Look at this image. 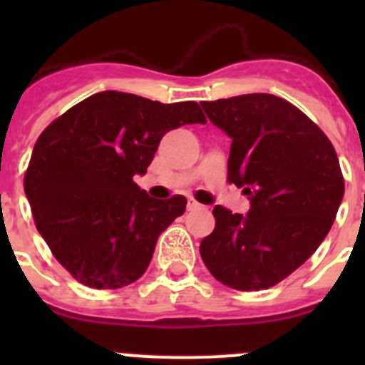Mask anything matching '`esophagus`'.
<instances>
[{
  "instance_id": "esophagus-1",
  "label": "esophagus",
  "mask_w": 365,
  "mask_h": 365,
  "mask_svg": "<svg viewBox=\"0 0 365 365\" xmlns=\"http://www.w3.org/2000/svg\"><path fill=\"white\" fill-rule=\"evenodd\" d=\"M197 208H201V205H199L197 201H193V199H190V201H188V210H197Z\"/></svg>"
}]
</instances>
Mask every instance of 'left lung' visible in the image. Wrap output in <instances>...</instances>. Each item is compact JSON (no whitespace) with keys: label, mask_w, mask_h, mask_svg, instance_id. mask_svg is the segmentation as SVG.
<instances>
[{"label":"left lung","mask_w":365,"mask_h":365,"mask_svg":"<svg viewBox=\"0 0 365 365\" xmlns=\"http://www.w3.org/2000/svg\"><path fill=\"white\" fill-rule=\"evenodd\" d=\"M232 138L228 180L248 214L215 206L201 257L217 282L261 291L302 267L333 227L344 197L338 155L324 131L291 102L267 93L201 102Z\"/></svg>","instance_id":"8db88e82"}]
</instances>
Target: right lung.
<instances>
[{"label":"right lung","instance_id":"1","mask_svg":"<svg viewBox=\"0 0 365 365\" xmlns=\"http://www.w3.org/2000/svg\"><path fill=\"white\" fill-rule=\"evenodd\" d=\"M205 122L195 102L102 91L45 128L24 188L38 232L74 279L120 289L146 272L186 197L153 199L133 177L146 173L168 131Z\"/></svg>","mask_w":365,"mask_h":365}]
</instances>
